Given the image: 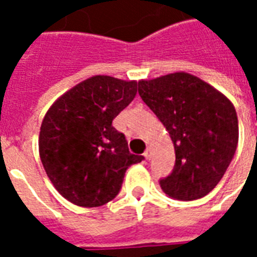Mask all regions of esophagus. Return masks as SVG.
<instances>
[{
  "mask_svg": "<svg viewBox=\"0 0 257 257\" xmlns=\"http://www.w3.org/2000/svg\"><path fill=\"white\" fill-rule=\"evenodd\" d=\"M144 156H145V159H147V160H149V159H151V156H152V152H151V149L148 148L147 151H145Z\"/></svg>",
  "mask_w": 257,
  "mask_h": 257,
  "instance_id": "esophagus-1",
  "label": "esophagus"
}]
</instances>
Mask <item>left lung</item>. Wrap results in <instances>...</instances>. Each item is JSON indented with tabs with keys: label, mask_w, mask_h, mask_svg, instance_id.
I'll use <instances>...</instances> for the list:
<instances>
[{
	"label": "left lung",
	"mask_w": 257,
	"mask_h": 257,
	"mask_svg": "<svg viewBox=\"0 0 257 257\" xmlns=\"http://www.w3.org/2000/svg\"><path fill=\"white\" fill-rule=\"evenodd\" d=\"M139 93L165 126L175 148V168L160 180L163 192L183 201L208 195L227 171L239 141V121L231 100L187 72L140 80Z\"/></svg>",
	"instance_id": "obj_1"
}]
</instances>
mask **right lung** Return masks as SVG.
<instances>
[{
  "instance_id": "right-lung-1",
  "label": "right lung",
  "mask_w": 257,
  "mask_h": 257,
  "mask_svg": "<svg viewBox=\"0 0 257 257\" xmlns=\"http://www.w3.org/2000/svg\"><path fill=\"white\" fill-rule=\"evenodd\" d=\"M137 93V81L92 76L58 97L48 109L38 152L58 193L78 207H100L120 191L132 155L112 121Z\"/></svg>"
}]
</instances>
